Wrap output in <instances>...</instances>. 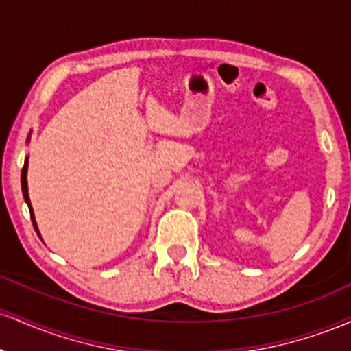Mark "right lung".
I'll return each mask as SVG.
<instances>
[{
	"mask_svg": "<svg viewBox=\"0 0 351 351\" xmlns=\"http://www.w3.org/2000/svg\"><path fill=\"white\" fill-rule=\"evenodd\" d=\"M29 136H31V135H29ZM29 136H27V142H29ZM21 188H23V196H24V201H26L27 208H29L31 219H33L34 229H36V232H38V234H39L38 224H36V219H34V211H33V206H31L29 193H27V156H26V160H24V167H23V171H21ZM39 236H41V234H39Z\"/></svg>",
	"mask_w": 351,
	"mask_h": 351,
	"instance_id": "add662e5",
	"label": "right lung"
}]
</instances>
